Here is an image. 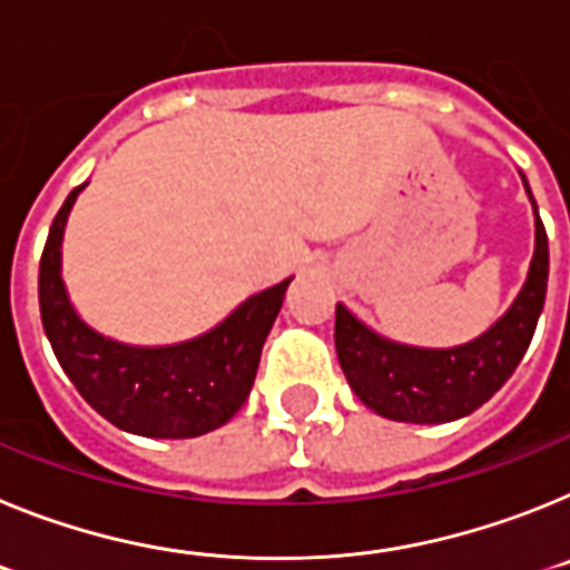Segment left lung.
Segmentation results:
<instances>
[{"instance_id": "obj_1", "label": "left lung", "mask_w": 570, "mask_h": 570, "mask_svg": "<svg viewBox=\"0 0 570 570\" xmlns=\"http://www.w3.org/2000/svg\"><path fill=\"white\" fill-rule=\"evenodd\" d=\"M533 206V257L508 313L482 335L459 346H413L379 335L344 304L335 306V350L361 402L384 419L444 424L482 407L511 379L531 344L548 289V235Z\"/></svg>"}]
</instances>
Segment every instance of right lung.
<instances>
[{"instance_id": "right-lung-1", "label": "right lung", "mask_w": 570, "mask_h": 570, "mask_svg": "<svg viewBox=\"0 0 570 570\" xmlns=\"http://www.w3.org/2000/svg\"><path fill=\"white\" fill-rule=\"evenodd\" d=\"M53 217L39 261V313L59 367L102 419L146 439H195L244 407L292 278L249 295L203 335L163 346L108 338L79 318L62 281V235L79 191Z\"/></svg>"}]
</instances>
